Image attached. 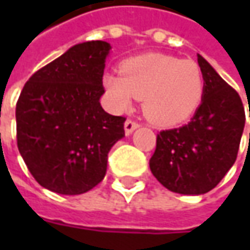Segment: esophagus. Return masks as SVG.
Wrapping results in <instances>:
<instances>
[{
	"label": "esophagus",
	"mask_w": 250,
	"mask_h": 250,
	"mask_svg": "<svg viewBox=\"0 0 250 250\" xmlns=\"http://www.w3.org/2000/svg\"><path fill=\"white\" fill-rule=\"evenodd\" d=\"M124 128H125V133H126V135H130L133 130L139 128V124H138V122H135V121H132V120H126L125 121V125H124Z\"/></svg>",
	"instance_id": "obj_1"
}]
</instances>
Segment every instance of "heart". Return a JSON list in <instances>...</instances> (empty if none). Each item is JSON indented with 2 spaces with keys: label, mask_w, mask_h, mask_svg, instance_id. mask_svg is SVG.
I'll use <instances>...</instances> for the list:
<instances>
[{
  "label": "heart",
  "mask_w": 250,
  "mask_h": 250,
  "mask_svg": "<svg viewBox=\"0 0 250 250\" xmlns=\"http://www.w3.org/2000/svg\"><path fill=\"white\" fill-rule=\"evenodd\" d=\"M121 73H105L104 87L117 110H128L143 99L145 115L160 126L189 120L203 100L205 79L192 60L150 53L126 60Z\"/></svg>",
  "instance_id": "heart-1"
}]
</instances>
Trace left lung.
<instances>
[{
	"label": "left lung",
	"instance_id": "1",
	"mask_svg": "<svg viewBox=\"0 0 250 250\" xmlns=\"http://www.w3.org/2000/svg\"><path fill=\"white\" fill-rule=\"evenodd\" d=\"M197 63L203 100L187 125L160 132L150 159L160 184L181 195H203L218 185L235 163L245 126L239 94L199 54Z\"/></svg>",
	"mask_w": 250,
	"mask_h": 250
}]
</instances>
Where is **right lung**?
<instances>
[{
  "mask_svg": "<svg viewBox=\"0 0 250 250\" xmlns=\"http://www.w3.org/2000/svg\"><path fill=\"white\" fill-rule=\"evenodd\" d=\"M111 45L84 42L32 75L16 103L18 149L33 178L61 195L100 184L111 147L125 136L124 117L103 110Z\"/></svg>",
  "mask_w": 250,
  "mask_h": 250,
  "instance_id": "obj_1",
  "label": "right lung"
}]
</instances>
